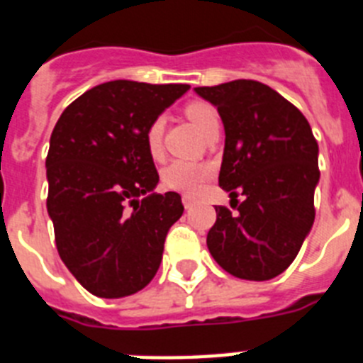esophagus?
<instances>
[{
    "label": "esophagus",
    "mask_w": 363,
    "mask_h": 363,
    "mask_svg": "<svg viewBox=\"0 0 363 363\" xmlns=\"http://www.w3.org/2000/svg\"><path fill=\"white\" fill-rule=\"evenodd\" d=\"M182 201H184L185 209H191V207H192V205H194V201H196V200H194V198H192V196H189V194H184Z\"/></svg>",
    "instance_id": "esophagus-1"
}]
</instances>
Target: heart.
Masks as SVG:
<instances>
[{
  "mask_svg": "<svg viewBox=\"0 0 363 363\" xmlns=\"http://www.w3.org/2000/svg\"><path fill=\"white\" fill-rule=\"evenodd\" d=\"M185 114L192 125L200 133H203L213 121H218L216 111L205 101H191L185 107ZM163 130H165V120L162 116L150 123L147 130V147L152 156H158L162 152ZM213 174V169L209 165L200 162H191V160H174L163 169V185L172 191L185 192V194H196L207 179Z\"/></svg>",
  "mask_w": 363,
  "mask_h": 363,
  "instance_id": "obj_1",
  "label": "heart"
}]
</instances>
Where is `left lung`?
Here are the masks:
<instances>
[{"label":"left lung","instance_id":"1","mask_svg":"<svg viewBox=\"0 0 363 363\" xmlns=\"http://www.w3.org/2000/svg\"><path fill=\"white\" fill-rule=\"evenodd\" d=\"M194 92L216 107L225 129L220 187L230 201L244 196L236 214L216 207L209 252L233 277L271 280L313 229L318 143L306 116L264 83L236 79Z\"/></svg>","mask_w":363,"mask_h":363}]
</instances>
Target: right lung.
<instances>
[{
    "label": "right lung",
    "instance_id": "1",
    "mask_svg": "<svg viewBox=\"0 0 363 363\" xmlns=\"http://www.w3.org/2000/svg\"><path fill=\"white\" fill-rule=\"evenodd\" d=\"M189 89L101 83L74 99L54 127L47 211L60 258L94 296H130L158 272L184 205L178 192H154L160 176L147 130Z\"/></svg>",
    "mask_w": 363,
    "mask_h": 363
}]
</instances>
